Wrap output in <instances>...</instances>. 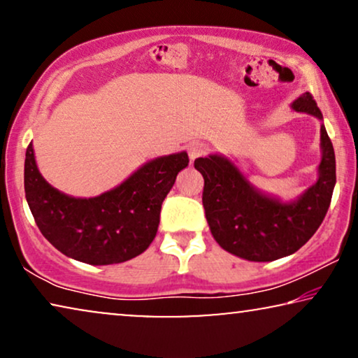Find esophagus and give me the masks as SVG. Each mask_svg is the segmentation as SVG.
I'll use <instances>...</instances> for the list:
<instances>
[{
	"label": "esophagus",
	"mask_w": 358,
	"mask_h": 358,
	"mask_svg": "<svg viewBox=\"0 0 358 358\" xmlns=\"http://www.w3.org/2000/svg\"><path fill=\"white\" fill-rule=\"evenodd\" d=\"M187 151H189V158H190V161H192V163H194L195 159L200 158V156L207 155L208 148H207V145H205V143H200V141H195V143H190V145H189Z\"/></svg>",
	"instance_id": "1"
}]
</instances>
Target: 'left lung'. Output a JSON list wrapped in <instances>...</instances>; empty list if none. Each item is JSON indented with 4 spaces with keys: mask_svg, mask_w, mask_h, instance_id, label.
Here are the masks:
<instances>
[{
    "mask_svg": "<svg viewBox=\"0 0 358 358\" xmlns=\"http://www.w3.org/2000/svg\"><path fill=\"white\" fill-rule=\"evenodd\" d=\"M292 109L322 120L310 92L293 101ZM321 151L317 180L293 202L257 190L222 155L195 159V169L205 180L202 202L215 241L224 251L254 262H271L296 252L320 228L336 185L334 148L324 125Z\"/></svg>",
    "mask_w": 358,
    "mask_h": 358,
    "instance_id": "8db88e82",
    "label": "left lung"
}]
</instances>
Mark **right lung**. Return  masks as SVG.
I'll return each mask as SVG.
<instances>
[{
  "instance_id": "1",
  "label": "right lung",
  "mask_w": 358,
  "mask_h": 358,
  "mask_svg": "<svg viewBox=\"0 0 358 358\" xmlns=\"http://www.w3.org/2000/svg\"><path fill=\"white\" fill-rule=\"evenodd\" d=\"M187 164L185 151L161 156L115 189L92 199H76L42 178L29 143L24 190L38 229L58 251L91 266L120 264L148 249L158 231L161 203Z\"/></svg>"
}]
</instances>
